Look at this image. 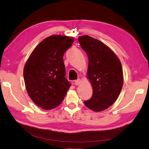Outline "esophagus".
Here are the masks:
<instances>
[{
  "instance_id": "1",
  "label": "esophagus",
  "mask_w": 149,
  "mask_h": 149,
  "mask_svg": "<svg viewBox=\"0 0 149 149\" xmlns=\"http://www.w3.org/2000/svg\"><path fill=\"white\" fill-rule=\"evenodd\" d=\"M80 82H81V79H77V80H75L74 81V84L76 86H77V85H79V84H80Z\"/></svg>"
}]
</instances>
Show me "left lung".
Here are the masks:
<instances>
[{"label":"left lung","mask_w":149,"mask_h":149,"mask_svg":"<svg viewBox=\"0 0 149 149\" xmlns=\"http://www.w3.org/2000/svg\"><path fill=\"white\" fill-rule=\"evenodd\" d=\"M82 49L88 56V77L93 87L92 97L84 105L101 112L116 101L123 85L122 65L115 53L101 41L90 36L79 37Z\"/></svg>","instance_id":"8db88e82"}]
</instances>
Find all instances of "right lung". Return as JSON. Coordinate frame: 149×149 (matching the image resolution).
Here are the masks:
<instances>
[{
    "mask_svg": "<svg viewBox=\"0 0 149 149\" xmlns=\"http://www.w3.org/2000/svg\"><path fill=\"white\" fill-rule=\"evenodd\" d=\"M68 36H51L37 45L23 70L30 98L44 110L53 109L63 101L71 84L65 76L63 55L74 42Z\"/></svg>",
    "mask_w": 149,
    "mask_h": 149,
    "instance_id": "1",
    "label": "right lung"
}]
</instances>
